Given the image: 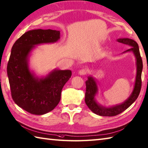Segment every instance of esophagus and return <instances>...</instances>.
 I'll return each mask as SVG.
<instances>
[{
    "instance_id": "34e87169",
    "label": "esophagus",
    "mask_w": 148,
    "mask_h": 148,
    "mask_svg": "<svg viewBox=\"0 0 148 148\" xmlns=\"http://www.w3.org/2000/svg\"><path fill=\"white\" fill-rule=\"evenodd\" d=\"M86 72H87V71H86V69H81V70L79 71V74L82 75V76H83V75H85L86 74Z\"/></svg>"
}]
</instances>
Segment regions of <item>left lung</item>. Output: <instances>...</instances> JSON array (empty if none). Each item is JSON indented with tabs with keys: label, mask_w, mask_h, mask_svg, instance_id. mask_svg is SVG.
<instances>
[{
	"label": "left lung",
	"mask_w": 148,
	"mask_h": 148,
	"mask_svg": "<svg viewBox=\"0 0 148 148\" xmlns=\"http://www.w3.org/2000/svg\"><path fill=\"white\" fill-rule=\"evenodd\" d=\"M117 41L123 43V44L132 46V47L126 51V52L132 51L136 57V60H137V76H136L134 89L130 97L123 104L110 107V108H106V107H103L98 105L94 100L95 95L96 94L97 91L96 82L93 79V77H88V80L86 82V92L85 99V103L92 112L95 113V114L101 115V116H115V115L122 113L128 108L129 106H131L133 103L137 99L141 90V75L143 64L137 43L134 41V40L129 38H120L117 40Z\"/></svg>",
	"instance_id": "8db88e82"
}]
</instances>
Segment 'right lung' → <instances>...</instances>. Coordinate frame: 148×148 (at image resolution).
<instances>
[{"mask_svg": "<svg viewBox=\"0 0 148 148\" xmlns=\"http://www.w3.org/2000/svg\"><path fill=\"white\" fill-rule=\"evenodd\" d=\"M60 32L52 29H34L26 32L14 42L9 59L7 72L11 97L24 110L34 115L51 112L59 103L61 92L70 79L69 70H56L45 78H36L28 68L27 57L34 45L53 43Z\"/></svg>", "mask_w": 148, "mask_h": 148, "instance_id": "right-lung-1", "label": "right lung"}]
</instances>
